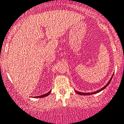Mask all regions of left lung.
<instances>
[{"label":"left lung","mask_w":124,"mask_h":124,"mask_svg":"<svg viewBox=\"0 0 124 124\" xmlns=\"http://www.w3.org/2000/svg\"><path fill=\"white\" fill-rule=\"evenodd\" d=\"M112 77H113V76H112V78H111L110 79L109 81L108 84H107V85H105V86L104 87H103V88H102V89H100V90H98V91H96V92H92V93H83V92H78V91H75V92H76V93H77L78 94H79V95H92V94H94V93H98V92H101V91H102L103 89H104L106 87H107V86H108V85H109V83L111 82V79H112Z\"/></svg>","instance_id":"obj_1"}]
</instances>
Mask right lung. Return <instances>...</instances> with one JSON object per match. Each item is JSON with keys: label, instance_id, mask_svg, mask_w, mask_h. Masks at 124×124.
I'll list each match as a JSON object with an SVG mask.
<instances>
[{"label": "right lung", "instance_id": "obj_1", "mask_svg": "<svg viewBox=\"0 0 124 124\" xmlns=\"http://www.w3.org/2000/svg\"><path fill=\"white\" fill-rule=\"evenodd\" d=\"M51 91H49V92H47V93H46V94H44V95H40V96H35V98H43V97H45V96H47V95H49L50 94V93H51Z\"/></svg>", "mask_w": 124, "mask_h": 124}]
</instances>
